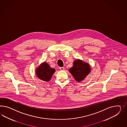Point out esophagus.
Instances as JSON below:
<instances>
[{
  "label": "esophagus",
  "instance_id": "obj_1",
  "mask_svg": "<svg viewBox=\"0 0 127 127\" xmlns=\"http://www.w3.org/2000/svg\"><path fill=\"white\" fill-rule=\"evenodd\" d=\"M60 68L61 70H64V68L63 67H61Z\"/></svg>",
  "mask_w": 127,
  "mask_h": 127
}]
</instances>
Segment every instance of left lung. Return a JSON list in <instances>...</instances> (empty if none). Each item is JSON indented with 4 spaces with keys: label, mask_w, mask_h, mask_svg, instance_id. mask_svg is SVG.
Masks as SVG:
<instances>
[{
    "label": "left lung",
    "mask_w": 127,
    "mask_h": 127,
    "mask_svg": "<svg viewBox=\"0 0 127 127\" xmlns=\"http://www.w3.org/2000/svg\"><path fill=\"white\" fill-rule=\"evenodd\" d=\"M73 66L69 69L70 73L77 81H81L84 79L91 71L88 63L82 61L76 60L73 62Z\"/></svg>",
    "instance_id": "left-lung-1"
}]
</instances>
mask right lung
<instances>
[{
  "mask_svg": "<svg viewBox=\"0 0 127 127\" xmlns=\"http://www.w3.org/2000/svg\"><path fill=\"white\" fill-rule=\"evenodd\" d=\"M55 70L52 68L46 62L41 64L36 70V74L39 79L45 81H49Z\"/></svg>",
  "mask_w": 127,
  "mask_h": 127,
  "instance_id": "obj_1",
  "label": "right lung"
}]
</instances>
